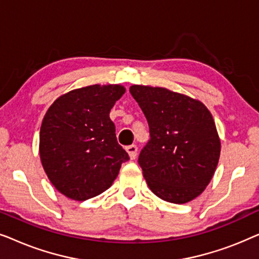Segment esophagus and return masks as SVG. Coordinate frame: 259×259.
Listing matches in <instances>:
<instances>
[{
  "label": "esophagus",
  "instance_id": "34e87169",
  "mask_svg": "<svg viewBox=\"0 0 259 259\" xmlns=\"http://www.w3.org/2000/svg\"><path fill=\"white\" fill-rule=\"evenodd\" d=\"M126 151H127V153H128L130 158L132 159V160H133V159L137 158V154H138L137 145H130V146L126 147Z\"/></svg>",
  "mask_w": 259,
  "mask_h": 259
}]
</instances>
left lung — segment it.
Here are the masks:
<instances>
[{
	"instance_id": "8db88e82",
	"label": "left lung",
	"mask_w": 259,
	"mask_h": 259,
	"mask_svg": "<svg viewBox=\"0 0 259 259\" xmlns=\"http://www.w3.org/2000/svg\"><path fill=\"white\" fill-rule=\"evenodd\" d=\"M130 92L150 126L151 139L139 155L148 187L169 203L193 200L210 184L221 157L210 111L197 99L164 87L133 84Z\"/></svg>"
}]
</instances>
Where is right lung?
Returning a JSON list of instances; mask_svg holds the SVG:
<instances>
[{
  "label": "right lung",
  "instance_id": "obj_1",
  "mask_svg": "<svg viewBox=\"0 0 259 259\" xmlns=\"http://www.w3.org/2000/svg\"><path fill=\"white\" fill-rule=\"evenodd\" d=\"M121 84H92L62 94L46 112L40 128L41 164L63 196L83 201L112 186L130 159L118 144L109 112Z\"/></svg>",
  "mask_w": 259,
  "mask_h": 259
}]
</instances>
